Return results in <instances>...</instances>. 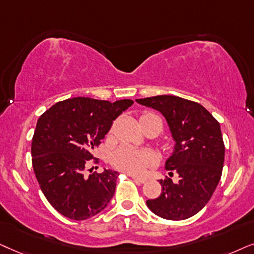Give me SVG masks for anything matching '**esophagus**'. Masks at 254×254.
Listing matches in <instances>:
<instances>
[{"mask_svg": "<svg viewBox=\"0 0 254 254\" xmlns=\"http://www.w3.org/2000/svg\"><path fill=\"white\" fill-rule=\"evenodd\" d=\"M132 179L134 180V182H136V184H145V182H146V179H144V178L132 177Z\"/></svg>", "mask_w": 254, "mask_h": 254, "instance_id": "esophagus-1", "label": "esophagus"}]
</instances>
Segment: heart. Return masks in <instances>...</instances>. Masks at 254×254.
<instances>
[{"mask_svg": "<svg viewBox=\"0 0 254 254\" xmlns=\"http://www.w3.org/2000/svg\"><path fill=\"white\" fill-rule=\"evenodd\" d=\"M110 161L117 170L132 175H141L147 168L153 166L157 161V157L152 151L123 145L111 153Z\"/></svg>", "mask_w": 254, "mask_h": 254, "instance_id": "obj_1", "label": "heart"}]
</instances>
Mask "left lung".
Segmentation results:
<instances>
[{
    "label": "left lung",
    "instance_id": "left-lung-1",
    "mask_svg": "<svg viewBox=\"0 0 254 254\" xmlns=\"http://www.w3.org/2000/svg\"><path fill=\"white\" fill-rule=\"evenodd\" d=\"M136 101L159 111L166 120L175 144L165 168L175 171L180 178L177 185L171 179L160 180L161 194L147 200V207L171 221L191 217L208 203L221 180L225 147L219 123L203 106L179 96Z\"/></svg>",
    "mask_w": 254,
    "mask_h": 254
}]
</instances>
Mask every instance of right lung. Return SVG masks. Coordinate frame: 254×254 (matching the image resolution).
Returning a JSON list of instances; mask_svg holds the SVG:
<instances>
[{"label": "right lung", "mask_w": 254, "mask_h": 254, "mask_svg": "<svg viewBox=\"0 0 254 254\" xmlns=\"http://www.w3.org/2000/svg\"><path fill=\"white\" fill-rule=\"evenodd\" d=\"M132 100L109 102L74 97L56 103L37 122L32 138V166L50 204L67 218L83 221L95 216L113 198L118 172H83L93 151L109 132L115 118Z\"/></svg>", "instance_id": "obj_1"}]
</instances>
